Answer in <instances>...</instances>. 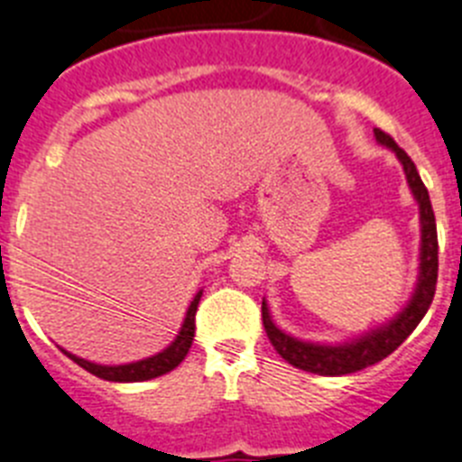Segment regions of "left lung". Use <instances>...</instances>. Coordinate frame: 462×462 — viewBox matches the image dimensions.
Returning <instances> with one entry per match:
<instances>
[{"label":"left lung","instance_id":"obj_1","mask_svg":"<svg viewBox=\"0 0 462 462\" xmlns=\"http://www.w3.org/2000/svg\"><path fill=\"white\" fill-rule=\"evenodd\" d=\"M375 141L381 145L390 147L397 159L404 166L406 183L411 188V195L418 201V213H420V265H418V282L416 289L411 293L409 303L402 308L399 315L393 319H387L381 327L371 328V331L362 333L352 340L345 343H312V340H300L289 336L286 331L277 327L270 315L265 298H263V327L267 331V338L274 345V350L282 355V359L296 366V369L310 371L317 375H345L362 371L371 364H378L385 359L387 355H393L399 345L409 338L413 328L420 324L425 312L432 305L437 289V270H439V261H437V223L435 211L430 204L428 188L422 185L420 176H418L416 164L411 162L409 154L397 145L387 134L381 129H374Z\"/></svg>","mask_w":462,"mask_h":462}]
</instances>
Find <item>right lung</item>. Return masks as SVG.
Returning <instances> with one entry per match:
<instances>
[{"label": "right lung", "instance_id": "obj_1", "mask_svg": "<svg viewBox=\"0 0 462 462\" xmlns=\"http://www.w3.org/2000/svg\"><path fill=\"white\" fill-rule=\"evenodd\" d=\"M201 300V291H197V296L192 298L188 312H185V319L180 324V331H178L176 338L171 340V345H166L164 350L157 352L152 356H145V359H138V362L129 364H115V366H107V364H96L88 362V359H81V356L72 355L68 350H60L72 359L75 364H79L81 369H87L88 374L98 375L103 381L112 383H141V381H152L157 375H164L169 371H173L178 364L183 362L185 355H188L189 345L195 340V315L197 305Z\"/></svg>", "mask_w": 462, "mask_h": 462}]
</instances>
